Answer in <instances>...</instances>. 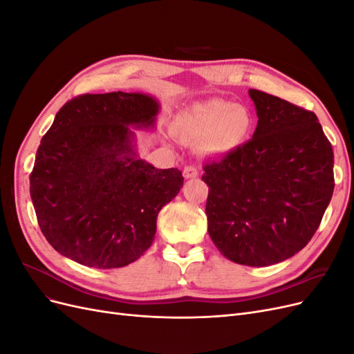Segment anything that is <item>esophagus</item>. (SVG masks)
Masks as SVG:
<instances>
[{
	"label": "esophagus",
	"mask_w": 354,
	"mask_h": 354,
	"mask_svg": "<svg viewBox=\"0 0 354 354\" xmlns=\"http://www.w3.org/2000/svg\"><path fill=\"white\" fill-rule=\"evenodd\" d=\"M198 169H196V167H194V165H187L186 168H185V171H183V176L186 177V178H196L198 177Z\"/></svg>",
	"instance_id": "34e87169"
}]
</instances>
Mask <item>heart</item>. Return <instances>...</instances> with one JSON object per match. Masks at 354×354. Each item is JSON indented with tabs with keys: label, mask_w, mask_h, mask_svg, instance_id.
I'll list each match as a JSON object with an SVG mask.
<instances>
[{
	"label": "heart",
	"mask_w": 354,
	"mask_h": 354,
	"mask_svg": "<svg viewBox=\"0 0 354 354\" xmlns=\"http://www.w3.org/2000/svg\"><path fill=\"white\" fill-rule=\"evenodd\" d=\"M180 136L201 140L205 152L214 156L229 155L248 140L251 116L234 103L209 99L195 102L181 111L174 121Z\"/></svg>",
	"instance_id": "b5f03b06"
}]
</instances>
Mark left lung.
<instances>
[{
	"label": "left lung",
	"instance_id": "left-lung-1",
	"mask_svg": "<svg viewBox=\"0 0 354 354\" xmlns=\"http://www.w3.org/2000/svg\"><path fill=\"white\" fill-rule=\"evenodd\" d=\"M259 122L251 140L205 164L208 233L233 263L264 267L312 239L334 192V152L317 116L250 90Z\"/></svg>",
	"mask_w": 354,
	"mask_h": 354
}]
</instances>
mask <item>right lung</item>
<instances>
[{
  "mask_svg": "<svg viewBox=\"0 0 354 354\" xmlns=\"http://www.w3.org/2000/svg\"><path fill=\"white\" fill-rule=\"evenodd\" d=\"M159 103L142 93L84 94L68 102L42 137L29 177L48 243L94 269H116L152 245L156 218L183 186L136 151V130H153Z\"/></svg>",
  "mask_w": 354,
  "mask_h": 354,
  "instance_id": "obj_1",
  "label": "right lung"
}]
</instances>
